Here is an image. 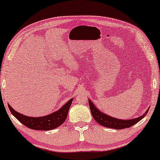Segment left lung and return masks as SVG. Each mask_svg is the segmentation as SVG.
I'll return each instance as SVG.
<instances>
[{
    "mask_svg": "<svg viewBox=\"0 0 160 160\" xmlns=\"http://www.w3.org/2000/svg\"><path fill=\"white\" fill-rule=\"evenodd\" d=\"M88 104H89L90 110L92 112V117H94L95 121L99 124L102 125L105 127H109L111 129H122L124 128H129V127L133 126L137 122H139L140 120L145 117V115L147 114L149 109L147 110V112L144 113L143 115L139 117L137 119H129V120H122L116 119V118L112 117L104 114V113L100 112L98 110L97 107H95L94 104H93L92 101L88 100Z\"/></svg>",
    "mask_w": 160,
    "mask_h": 160,
    "instance_id": "8db88e82",
    "label": "left lung"
}]
</instances>
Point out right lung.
I'll list each match as a JSON object with an SVG mask.
<instances>
[{
    "mask_svg": "<svg viewBox=\"0 0 160 160\" xmlns=\"http://www.w3.org/2000/svg\"><path fill=\"white\" fill-rule=\"evenodd\" d=\"M72 101L73 99H71L60 109L53 112V114L41 117H30L25 116V115H23L15 111L9 104L8 108L11 114L28 128L35 130L47 131V130L53 129L59 127L65 122Z\"/></svg>",
    "mask_w": 160,
    "mask_h": 160,
    "instance_id": "right-lung-1",
    "label": "right lung"
}]
</instances>
